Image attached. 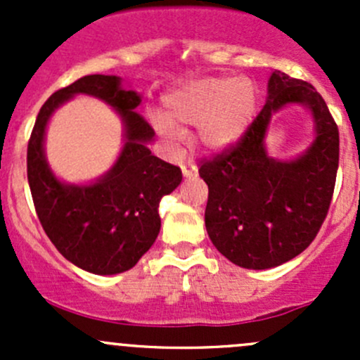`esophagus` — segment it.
<instances>
[{"instance_id": "1", "label": "esophagus", "mask_w": 360, "mask_h": 360, "mask_svg": "<svg viewBox=\"0 0 360 360\" xmlns=\"http://www.w3.org/2000/svg\"><path fill=\"white\" fill-rule=\"evenodd\" d=\"M181 170H183V176L184 177H197L198 176V167L197 163L193 162V160H188V162H184L183 165H181Z\"/></svg>"}]
</instances>
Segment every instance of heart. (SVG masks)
Listing matches in <instances>:
<instances>
[{
    "mask_svg": "<svg viewBox=\"0 0 360 360\" xmlns=\"http://www.w3.org/2000/svg\"><path fill=\"white\" fill-rule=\"evenodd\" d=\"M165 115H153L155 130L176 146L183 125H197L198 141L209 150H224L245 134L256 111L250 79L209 76L181 85L163 99Z\"/></svg>",
    "mask_w": 360,
    "mask_h": 360,
    "instance_id": "1",
    "label": "heart"
}]
</instances>
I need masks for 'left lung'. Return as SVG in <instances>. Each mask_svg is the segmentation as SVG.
<instances>
[{
  "instance_id": "1",
  "label": "left lung",
  "mask_w": 360,
  "mask_h": 360,
  "mask_svg": "<svg viewBox=\"0 0 360 360\" xmlns=\"http://www.w3.org/2000/svg\"><path fill=\"white\" fill-rule=\"evenodd\" d=\"M288 103L314 116L316 139L292 160L270 158L264 137L271 118ZM340 134L321 94L303 79L271 72L268 97L235 146L202 163L209 186L205 228L216 249L249 270L278 266L311 244L335 191Z\"/></svg>"
}]
</instances>
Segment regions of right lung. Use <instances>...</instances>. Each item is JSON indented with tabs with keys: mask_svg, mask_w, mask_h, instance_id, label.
<instances>
[{
	"mask_svg": "<svg viewBox=\"0 0 360 360\" xmlns=\"http://www.w3.org/2000/svg\"><path fill=\"white\" fill-rule=\"evenodd\" d=\"M86 93L104 100L124 122L122 153L115 165L90 185L59 181L44 157V130L59 105ZM141 96L112 75H89L49 97L27 144V181L43 230L57 250L82 270L115 275L136 266L160 233L158 203L181 184L176 165L151 155L150 123L136 111Z\"/></svg>",
	"mask_w": 360,
	"mask_h": 360,
	"instance_id": "right-lung-1",
	"label": "right lung"
}]
</instances>
